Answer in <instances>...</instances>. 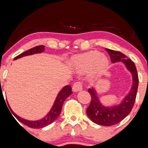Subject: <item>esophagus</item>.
I'll use <instances>...</instances> for the list:
<instances>
[{
	"instance_id": "1",
	"label": "esophagus",
	"mask_w": 148,
	"mask_h": 148,
	"mask_svg": "<svg viewBox=\"0 0 148 148\" xmlns=\"http://www.w3.org/2000/svg\"><path fill=\"white\" fill-rule=\"evenodd\" d=\"M73 91L77 92V91H81L82 89V82H77L74 84L72 86Z\"/></svg>"
}]
</instances>
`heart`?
Listing matches in <instances>:
<instances>
[{"instance_id": "1", "label": "heart", "mask_w": 148, "mask_h": 148, "mask_svg": "<svg viewBox=\"0 0 148 148\" xmlns=\"http://www.w3.org/2000/svg\"><path fill=\"white\" fill-rule=\"evenodd\" d=\"M106 57L98 51H90L74 57L71 60V64L76 69L86 71L92 68L94 71H100L108 65Z\"/></svg>"}]
</instances>
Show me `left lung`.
<instances>
[{"instance_id": "left-lung-1", "label": "left lung", "mask_w": 148, "mask_h": 148, "mask_svg": "<svg viewBox=\"0 0 148 148\" xmlns=\"http://www.w3.org/2000/svg\"><path fill=\"white\" fill-rule=\"evenodd\" d=\"M109 54L111 62H123L126 66L127 69L131 72L133 75V86L131 90L119 105L113 106L111 107L103 106L99 101L94 88H88V91L91 95V100L89 106L87 108L86 113L91 121L98 125L104 126H111L116 125L123 121L130 113L135 101H136L137 91L139 79L138 71L134 62L127 56L119 51L106 49Z\"/></svg>"}]
</instances>
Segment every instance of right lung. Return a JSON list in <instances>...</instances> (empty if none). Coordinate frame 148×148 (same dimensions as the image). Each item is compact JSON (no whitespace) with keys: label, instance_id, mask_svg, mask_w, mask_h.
Here are the masks:
<instances>
[{"label":"right lung","instance_id":"add662e5","mask_svg":"<svg viewBox=\"0 0 148 148\" xmlns=\"http://www.w3.org/2000/svg\"><path fill=\"white\" fill-rule=\"evenodd\" d=\"M45 50V46L44 45H39L36 46L35 47H32L31 49H28V50L25 51V52H23L21 54H19L18 56L15 57L14 58V60H17L18 58H21V57H24V56H27V55H31V54H36V53H41L43 51ZM72 94V91H71V87L68 85V86H65L60 91L58 95H57V98H56V100L54 101V103L53 106L51 108L50 111L46 115L45 117H44L43 119L38 120V121H27L24 119H22V118L18 116V115L15 114L13 111H12V113L15 116V117L20 122H21L22 123L25 124V125L28 126L29 127H32V128H42V127H44L47 126V125H49L52 123H53L56 119L58 118V116H60V113L62 111V107L63 105L64 102L66 100V98L68 96H69L70 95ZM9 106V105H8ZM9 108L10 106H9Z\"/></svg>","mask_w":148,"mask_h":148}]
</instances>
